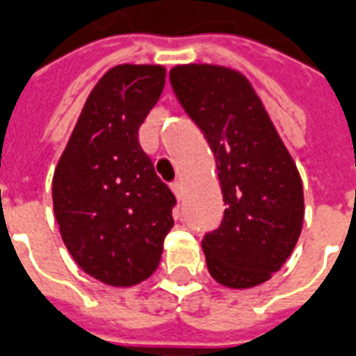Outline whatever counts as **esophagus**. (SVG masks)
Segmentation results:
<instances>
[{
	"instance_id": "34e87169",
	"label": "esophagus",
	"mask_w": 356,
	"mask_h": 356,
	"mask_svg": "<svg viewBox=\"0 0 356 356\" xmlns=\"http://www.w3.org/2000/svg\"><path fill=\"white\" fill-rule=\"evenodd\" d=\"M170 188H172L176 199H182L184 197V184L182 182H174L172 186H170Z\"/></svg>"
}]
</instances>
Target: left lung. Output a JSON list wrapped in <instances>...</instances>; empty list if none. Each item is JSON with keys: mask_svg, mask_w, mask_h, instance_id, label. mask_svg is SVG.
I'll list each match as a JSON object with an SVG mask.
<instances>
[{"mask_svg": "<svg viewBox=\"0 0 356 356\" xmlns=\"http://www.w3.org/2000/svg\"><path fill=\"white\" fill-rule=\"evenodd\" d=\"M178 102L211 145L226 203L201 245L220 286L249 289L278 272L303 228V182L261 97L239 70L190 63L170 70Z\"/></svg>", "mask_w": 356, "mask_h": 356, "instance_id": "left-lung-1", "label": "left lung"}]
</instances>
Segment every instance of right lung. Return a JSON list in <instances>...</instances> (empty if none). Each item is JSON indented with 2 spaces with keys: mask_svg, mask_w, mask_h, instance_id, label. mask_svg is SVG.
I'll return each instance as SVG.
<instances>
[{
  "mask_svg": "<svg viewBox=\"0 0 356 356\" xmlns=\"http://www.w3.org/2000/svg\"><path fill=\"white\" fill-rule=\"evenodd\" d=\"M166 69L117 65L88 95L53 172V211L76 264L105 286L130 287L157 270L174 224L172 191L138 142Z\"/></svg>",
  "mask_w": 356,
  "mask_h": 356,
  "instance_id": "1",
  "label": "right lung"
}]
</instances>
